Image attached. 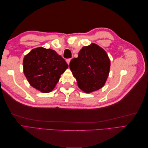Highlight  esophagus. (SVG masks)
Masks as SVG:
<instances>
[{"instance_id":"esophagus-1","label":"esophagus","mask_w":148,"mask_h":148,"mask_svg":"<svg viewBox=\"0 0 148 148\" xmlns=\"http://www.w3.org/2000/svg\"><path fill=\"white\" fill-rule=\"evenodd\" d=\"M70 60H71V59H66V63L68 64V65H69Z\"/></svg>"}]
</instances>
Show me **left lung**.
I'll list each match as a JSON object with an SVG mask.
<instances>
[{"instance_id":"1","label":"left lung","mask_w":148,"mask_h":148,"mask_svg":"<svg viewBox=\"0 0 148 148\" xmlns=\"http://www.w3.org/2000/svg\"><path fill=\"white\" fill-rule=\"evenodd\" d=\"M110 62L104 49L95 44L83 47L77 58L70 62V69L78 87L86 93L104 86L110 70Z\"/></svg>"}]
</instances>
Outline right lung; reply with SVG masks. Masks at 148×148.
<instances>
[{"instance_id": "right-lung-1", "label": "right lung", "mask_w": 148, "mask_h": 148, "mask_svg": "<svg viewBox=\"0 0 148 148\" xmlns=\"http://www.w3.org/2000/svg\"><path fill=\"white\" fill-rule=\"evenodd\" d=\"M68 67L63 58L51 49H34L23 59L25 77L31 86L42 92H51Z\"/></svg>"}]
</instances>
